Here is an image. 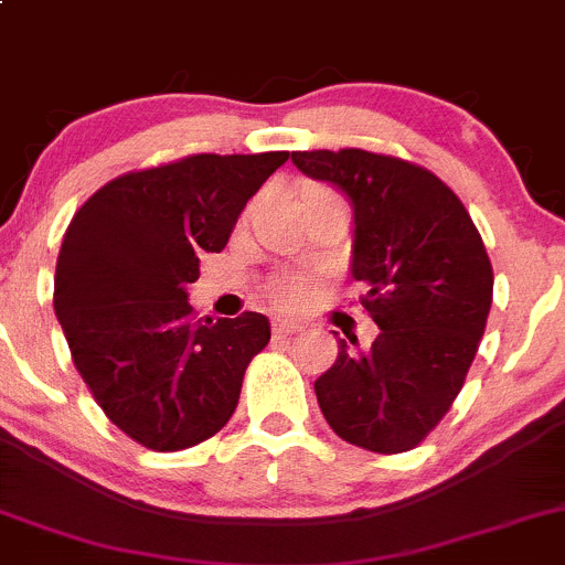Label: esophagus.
<instances>
[{"mask_svg": "<svg viewBox=\"0 0 565 565\" xmlns=\"http://www.w3.org/2000/svg\"><path fill=\"white\" fill-rule=\"evenodd\" d=\"M298 330L302 328L298 322H292V319H276V322H273V332H276V335H292V332Z\"/></svg>", "mask_w": 565, "mask_h": 565, "instance_id": "34e87169", "label": "esophagus"}]
</instances>
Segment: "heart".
I'll use <instances>...</instances> for the list:
<instances>
[{
	"mask_svg": "<svg viewBox=\"0 0 565 565\" xmlns=\"http://www.w3.org/2000/svg\"><path fill=\"white\" fill-rule=\"evenodd\" d=\"M317 289V276L306 270H281L270 278L267 292L278 306H300Z\"/></svg>",
	"mask_w": 565,
	"mask_h": 565,
	"instance_id": "obj_1",
	"label": "heart"
}]
</instances>
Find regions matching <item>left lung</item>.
Listing matches in <instances>:
<instances>
[{
    "mask_svg": "<svg viewBox=\"0 0 565 565\" xmlns=\"http://www.w3.org/2000/svg\"><path fill=\"white\" fill-rule=\"evenodd\" d=\"M292 162L352 205V273L376 341L338 358L313 382L343 441L408 452L441 423L477 358L492 302V267L460 198L430 170L384 153L295 151Z\"/></svg>",
    "mask_w": 565,
    "mask_h": 565,
    "instance_id": "8db88e82",
    "label": "left lung"
}]
</instances>
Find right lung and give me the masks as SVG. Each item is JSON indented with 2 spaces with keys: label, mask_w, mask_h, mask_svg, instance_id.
Segmentation results:
<instances>
[{
  "label": "right lung",
  "mask_w": 565,
  "mask_h": 565,
  "mask_svg": "<svg viewBox=\"0 0 565 565\" xmlns=\"http://www.w3.org/2000/svg\"><path fill=\"white\" fill-rule=\"evenodd\" d=\"M289 151L198 153L105 183L64 233L53 311L108 419L153 452L205 441L233 417L270 322L198 319L186 287Z\"/></svg>",
  "instance_id": "obj_1"
}]
</instances>
